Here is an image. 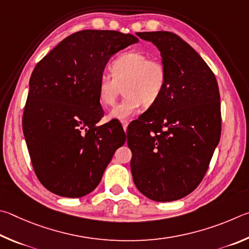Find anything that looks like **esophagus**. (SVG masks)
I'll return each mask as SVG.
<instances>
[{"instance_id": "esophagus-1", "label": "esophagus", "mask_w": 249, "mask_h": 249, "mask_svg": "<svg viewBox=\"0 0 249 249\" xmlns=\"http://www.w3.org/2000/svg\"><path fill=\"white\" fill-rule=\"evenodd\" d=\"M121 124H122V127H124V130L125 131V130H127L128 124H129V121L128 120H122Z\"/></svg>"}]
</instances>
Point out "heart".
<instances>
[{
  "instance_id": "1",
  "label": "heart",
  "mask_w": 249,
  "mask_h": 249,
  "mask_svg": "<svg viewBox=\"0 0 249 249\" xmlns=\"http://www.w3.org/2000/svg\"><path fill=\"white\" fill-rule=\"evenodd\" d=\"M110 74H100L97 95L104 107L113 106L124 86L125 94L109 117L125 120L137 113L143 105L155 104L167 83V71L163 62L150 59L139 51H127L116 56L109 65Z\"/></svg>"
}]
</instances>
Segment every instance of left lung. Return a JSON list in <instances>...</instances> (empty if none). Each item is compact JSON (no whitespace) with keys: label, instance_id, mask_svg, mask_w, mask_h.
Returning <instances> with one entry per match:
<instances>
[{"label":"left lung","instance_id":"obj_1","mask_svg":"<svg viewBox=\"0 0 249 249\" xmlns=\"http://www.w3.org/2000/svg\"><path fill=\"white\" fill-rule=\"evenodd\" d=\"M137 35L160 51L167 83L158 102L128 127L131 173L145 197L174 201L202 181L220 141L219 86L201 56L176 34Z\"/></svg>","mask_w":249,"mask_h":249}]
</instances>
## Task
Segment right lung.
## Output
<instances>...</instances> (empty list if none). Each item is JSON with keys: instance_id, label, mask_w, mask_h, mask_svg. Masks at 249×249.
<instances>
[{"instance_id": "obj_1", "label": "right lung", "mask_w": 249, "mask_h": 249, "mask_svg": "<svg viewBox=\"0 0 249 249\" xmlns=\"http://www.w3.org/2000/svg\"><path fill=\"white\" fill-rule=\"evenodd\" d=\"M138 41L116 30H81L35 67L23 131L35 174L51 193L67 198L89 194L124 145L121 124L96 125L104 117L97 81L113 54Z\"/></svg>"}]
</instances>
